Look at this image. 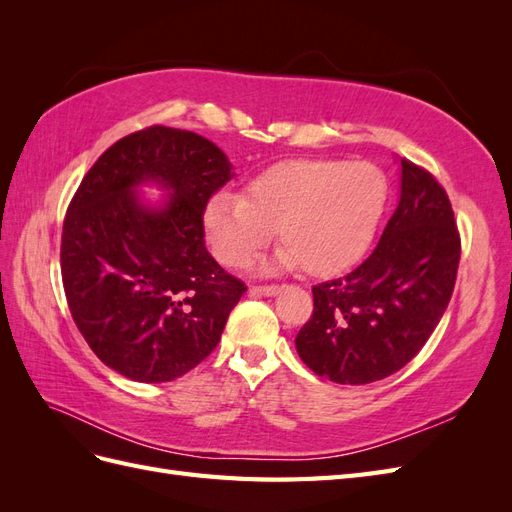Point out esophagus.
Masks as SVG:
<instances>
[{
	"label": "esophagus",
	"mask_w": 512,
	"mask_h": 512,
	"mask_svg": "<svg viewBox=\"0 0 512 512\" xmlns=\"http://www.w3.org/2000/svg\"><path fill=\"white\" fill-rule=\"evenodd\" d=\"M282 290L280 284H256L250 288L252 294H267V297H273V294H277Z\"/></svg>",
	"instance_id": "1"
}]
</instances>
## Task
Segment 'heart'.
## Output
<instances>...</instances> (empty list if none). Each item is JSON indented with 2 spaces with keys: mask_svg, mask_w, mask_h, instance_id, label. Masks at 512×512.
I'll use <instances>...</instances> for the list:
<instances>
[{
  "mask_svg": "<svg viewBox=\"0 0 512 512\" xmlns=\"http://www.w3.org/2000/svg\"><path fill=\"white\" fill-rule=\"evenodd\" d=\"M389 203V179L369 162L288 160L256 175L243 194H215L207 237L228 267H243L275 228L284 267L327 275L350 267L374 241Z\"/></svg>",
  "mask_w": 512,
  "mask_h": 512,
  "instance_id": "heart-1",
  "label": "heart"
}]
</instances>
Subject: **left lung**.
I'll list each match as a JSON object with an SVG mask.
<instances>
[{
  "mask_svg": "<svg viewBox=\"0 0 512 512\" xmlns=\"http://www.w3.org/2000/svg\"><path fill=\"white\" fill-rule=\"evenodd\" d=\"M461 237L446 190L401 160V196L376 250L312 288L314 314L297 352L318 376L369 384L408 365L438 327L457 280Z\"/></svg>",
  "mask_w": 512,
  "mask_h": 512,
  "instance_id": "1",
  "label": "left lung"
}]
</instances>
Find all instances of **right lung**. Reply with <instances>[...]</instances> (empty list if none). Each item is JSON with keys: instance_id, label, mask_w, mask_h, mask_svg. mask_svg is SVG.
Returning <instances> with one entry per match:
<instances>
[{"instance_id": "1", "label": "right lung", "mask_w": 512, "mask_h": 512, "mask_svg": "<svg viewBox=\"0 0 512 512\" xmlns=\"http://www.w3.org/2000/svg\"><path fill=\"white\" fill-rule=\"evenodd\" d=\"M230 162L207 138L149 126L119 138L87 170L61 228V280L89 348L117 374L168 382L218 346L247 286L205 245L209 198ZM158 180L174 190L160 212L131 190Z\"/></svg>"}]
</instances>
